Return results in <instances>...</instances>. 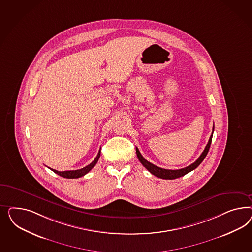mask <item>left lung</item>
Here are the masks:
<instances>
[{
	"instance_id": "left-lung-1",
	"label": "left lung",
	"mask_w": 252,
	"mask_h": 252,
	"mask_svg": "<svg viewBox=\"0 0 252 252\" xmlns=\"http://www.w3.org/2000/svg\"><path fill=\"white\" fill-rule=\"evenodd\" d=\"M214 130V125L212 136L210 137V139H209V141H208V144H207L206 147H205L203 153L200 154V156L198 157V160H196L195 162H193L190 165H189L188 167L178 169V170H169V169H163V168L158 167V166L154 165L153 163H151L150 161L145 160V159L143 158V156L141 155V153H139L138 149L136 148L137 158H138L139 161L143 164V166H144L150 173H152L153 176H157V177H159V178H162V179H176V178H178V177H181V176H184L185 175L189 174V172L193 171L194 169H196V168L198 167V165L202 162V160L205 159L207 153L209 152L211 143H212V138H213Z\"/></svg>"
}]
</instances>
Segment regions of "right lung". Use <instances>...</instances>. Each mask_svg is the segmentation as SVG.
I'll list each match as a JSON object with an SVG mask.
<instances>
[{"mask_svg":"<svg viewBox=\"0 0 252 252\" xmlns=\"http://www.w3.org/2000/svg\"><path fill=\"white\" fill-rule=\"evenodd\" d=\"M99 156H100V149H99L97 157L94 159L92 163H90L89 165H87L86 167L82 168V169L73 170V171H63V172H59V171L54 170V169H51V170L54 171V173L57 174L58 176L64 177V178H78V177H81V176H85L86 174H88L92 170V168L96 165L97 161L99 160Z\"/></svg>","mask_w":252,"mask_h":252,"instance_id":"1","label":"right lung"}]
</instances>
